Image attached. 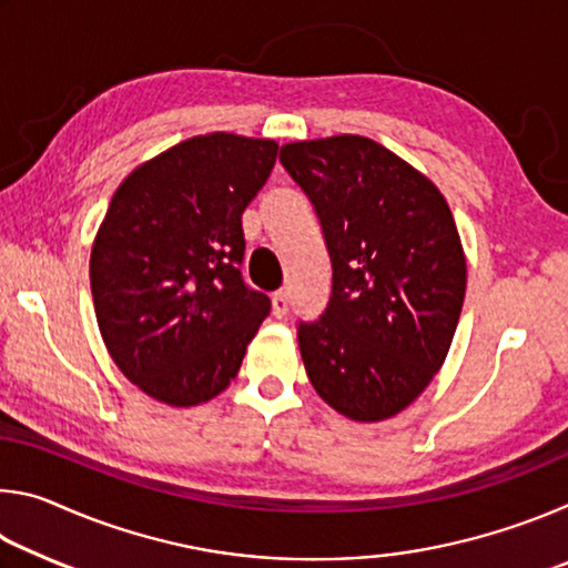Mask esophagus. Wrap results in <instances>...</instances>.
Here are the masks:
<instances>
[{"label": "esophagus", "mask_w": 568, "mask_h": 568, "mask_svg": "<svg viewBox=\"0 0 568 568\" xmlns=\"http://www.w3.org/2000/svg\"><path fill=\"white\" fill-rule=\"evenodd\" d=\"M285 313H287V293L277 291L273 293V315L275 318H283Z\"/></svg>", "instance_id": "1"}]
</instances>
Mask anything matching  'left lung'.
I'll return each instance as SVG.
<instances>
[{
    "mask_svg": "<svg viewBox=\"0 0 568 568\" xmlns=\"http://www.w3.org/2000/svg\"><path fill=\"white\" fill-rule=\"evenodd\" d=\"M283 168L318 213L333 291L297 345L318 396L376 423L416 400L444 365L466 295V255L440 190L361 134L287 142Z\"/></svg>",
    "mask_w": 568,
    "mask_h": 568,
    "instance_id": "1",
    "label": "left lung"
}]
</instances>
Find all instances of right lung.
I'll use <instances>...</instances> for the list:
<instances>
[{"label": "right lung", "instance_id": "right-lung-1", "mask_svg": "<svg viewBox=\"0 0 568 568\" xmlns=\"http://www.w3.org/2000/svg\"><path fill=\"white\" fill-rule=\"evenodd\" d=\"M275 158L273 140L197 134L114 190L90 255L94 315L112 361L150 398L175 408L215 398L271 313V297L240 275V217Z\"/></svg>", "mask_w": 568, "mask_h": 568}]
</instances>
